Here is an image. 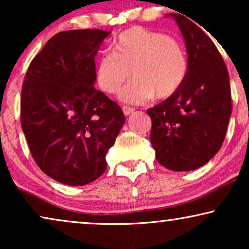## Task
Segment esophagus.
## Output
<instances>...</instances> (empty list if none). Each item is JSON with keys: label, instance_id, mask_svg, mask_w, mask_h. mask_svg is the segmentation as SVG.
Masks as SVG:
<instances>
[{"label": "esophagus", "instance_id": "obj_1", "mask_svg": "<svg viewBox=\"0 0 249 249\" xmlns=\"http://www.w3.org/2000/svg\"><path fill=\"white\" fill-rule=\"evenodd\" d=\"M122 111H124V115H130L132 112L135 111V108L134 107H122Z\"/></svg>", "mask_w": 249, "mask_h": 249}]
</instances>
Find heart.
Masks as SVG:
<instances>
[{
  "mask_svg": "<svg viewBox=\"0 0 249 249\" xmlns=\"http://www.w3.org/2000/svg\"><path fill=\"white\" fill-rule=\"evenodd\" d=\"M96 63V81L102 90L120 94L124 102L142 104L156 97L168 98L181 87L188 72L185 50L178 40L142 27L122 32Z\"/></svg>",
  "mask_w": 249,
  "mask_h": 249,
  "instance_id": "b5f03b06",
  "label": "heart"
}]
</instances>
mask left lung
Here are the masks:
<instances>
[{"mask_svg":"<svg viewBox=\"0 0 249 249\" xmlns=\"http://www.w3.org/2000/svg\"><path fill=\"white\" fill-rule=\"evenodd\" d=\"M186 42L188 72L181 87L148 108L151 142L160 164L192 171L206 164L223 144L231 117V91L226 63L199 26L171 13Z\"/></svg>","mask_w":249,"mask_h":249,"instance_id":"obj_1","label":"left lung"}]
</instances>
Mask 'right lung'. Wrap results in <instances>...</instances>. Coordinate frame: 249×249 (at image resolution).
I'll return each mask as SVG.
<instances>
[{
  "mask_svg": "<svg viewBox=\"0 0 249 249\" xmlns=\"http://www.w3.org/2000/svg\"><path fill=\"white\" fill-rule=\"evenodd\" d=\"M110 32L67 30L47 40L27 70L21 127L36 164L69 186L103 175L105 155L125 122L121 107L94 87L95 55Z\"/></svg>",
  "mask_w": 249,
  "mask_h": 249,
  "instance_id": "1",
  "label": "right lung"
}]
</instances>
